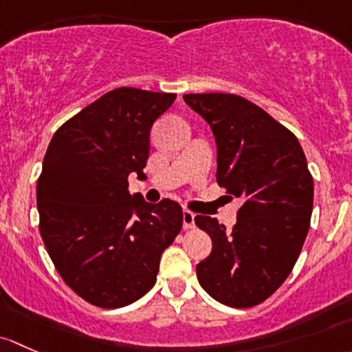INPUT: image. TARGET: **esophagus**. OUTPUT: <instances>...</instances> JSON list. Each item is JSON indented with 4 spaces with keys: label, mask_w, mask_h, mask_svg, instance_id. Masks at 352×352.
<instances>
[{
    "label": "esophagus",
    "mask_w": 352,
    "mask_h": 352,
    "mask_svg": "<svg viewBox=\"0 0 352 352\" xmlns=\"http://www.w3.org/2000/svg\"><path fill=\"white\" fill-rule=\"evenodd\" d=\"M183 227L184 229H193L195 227V213L190 210L183 212Z\"/></svg>",
    "instance_id": "esophagus-1"
}]
</instances>
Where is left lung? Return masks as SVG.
Returning <instances> with one entry per match:
<instances>
[{
    "instance_id": "left-lung-1",
    "label": "left lung",
    "mask_w": 352,
    "mask_h": 352,
    "mask_svg": "<svg viewBox=\"0 0 352 352\" xmlns=\"http://www.w3.org/2000/svg\"><path fill=\"white\" fill-rule=\"evenodd\" d=\"M183 98L212 126L217 183L242 201L230 232L212 217H195L213 245L197 266L198 281L223 305L256 307L285 283L309 234L314 179L305 154L295 133L245 98Z\"/></svg>"
}]
</instances>
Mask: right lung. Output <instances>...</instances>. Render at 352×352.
<instances>
[{"label": "right lung", "instance_id": "add662e5", "mask_svg": "<svg viewBox=\"0 0 352 352\" xmlns=\"http://www.w3.org/2000/svg\"><path fill=\"white\" fill-rule=\"evenodd\" d=\"M175 93L117 88L57 129L37 181L38 229L57 273L100 309H120L155 285L161 256L183 227L173 200L129 191L146 177L149 133Z\"/></svg>", "mask_w": 352, "mask_h": 352}]
</instances>
